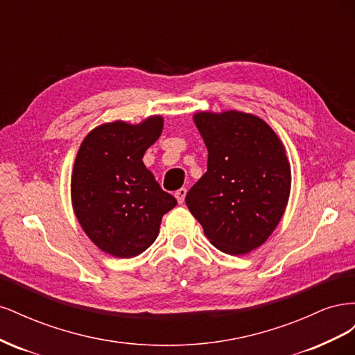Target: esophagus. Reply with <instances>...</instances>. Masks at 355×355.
I'll return each mask as SVG.
<instances>
[{
	"mask_svg": "<svg viewBox=\"0 0 355 355\" xmlns=\"http://www.w3.org/2000/svg\"><path fill=\"white\" fill-rule=\"evenodd\" d=\"M175 197H176V200H178L179 204H184V202H185V197H187V189H185V188L178 189Z\"/></svg>",
	"mask_w": 355,
	"mask_h": 355,
	"instance_id": "esophagus-1",
	"label": "esophagus"
}]
</instances>
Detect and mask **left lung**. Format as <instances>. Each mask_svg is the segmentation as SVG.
<instances>
[{
	"label": "left lung",
	"instance_id": "8db88e82",
	"mask_svg": "<svg viewBox=\"0 0 355 355\" xmlns=\"http://www.w3.org/2000/svg\"><path fill=\"white\" fill-rule=\"evenodd\" d=\"M194 123L209 158L187 206L216 249L249 253L270 239L287 206L292 171L284 146L252 114L197 112Z\"/></svg>",
	"mask_w": 355,
	"mask_h": 355
}]
</instances>
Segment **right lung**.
<instances>
[{
	"instance_id": "obj_1",
	"label": "right lung",
	"mask_w": 355,
	"mask_h": 355,
	"mask_svg": "<svg viewBox=\"0 0 355 355\" xmlns=\"http://www.w3.org/2000/svg\"><path fill=\"white\" fill-rule=\"evenodd\" d=\"M163 116L114 121L84 137L75 158L71 198L81 228L105 253L135 257L151 245L161 218L178 201L159 188L144 154L163 132Z\"/></svg>"
}]
</instances>
